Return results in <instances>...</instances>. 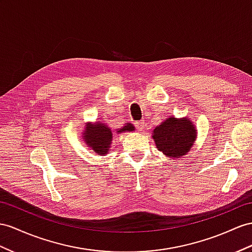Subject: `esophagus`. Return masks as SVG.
Instances as JSON below:
<instances>
[{
    "instance_id": "1",
    "label": "esophagus",
    "mask_w": 252,
    "mask_h": 252,
    "mask_svg": "<svg viewBox=\"0 0 252 252\" xmlns=\"http://www.w3.org/2000/svg\"><path fill=\"white\" fill-rule=\"evenodd\" d=\"M145 121L144 120H140V121H137L136 124H135V126H136V128H137V131H139V132H141L144 130V127H145Z\"/></svg>"
}]
</instances>
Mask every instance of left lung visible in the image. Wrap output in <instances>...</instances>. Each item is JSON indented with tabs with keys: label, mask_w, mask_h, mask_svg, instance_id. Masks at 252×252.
Returning <instances> with one entry per match:
<instances>
[{
	"label": "left lung",
	"mask_w": 252,
	"mask_h": 252,
	"mask_svg": "<svg viewBox=\"0 0 252 252\" xmlns=\"http://www.w3.org/2000/svg\"><path fill=\"white\" fill-rule=\"evenodd\" d=\"M152 137L159 151L167 157L177 158L190 151L196 138V130L190 120L171 117L154 128Z\"/></svg>",
	"instance_id": "1"
}]
</instances>
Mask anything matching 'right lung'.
Returning <instances> with one entry per match:
<instances>
[{"label":"right lung","instance_id":"1","mask_svg":"<svg viewBox=\"0 0 252 252\" xmlns=\"http://www.w3.org/2000/svg\"><path fill=\"white\" fill-rule=\"evenodd\" d=\"M134 126L132 124L120 128L118 133L126 132V131H133ZM84 139H85L88 147L96 154H106L109 150V146H111V141L113 138V133L111 132V128H108L104 125L95 124L94 126H90L85 127V132L83 133Z\"/></svg>","mask_w":252,"mask_h":252}]
</instances>
